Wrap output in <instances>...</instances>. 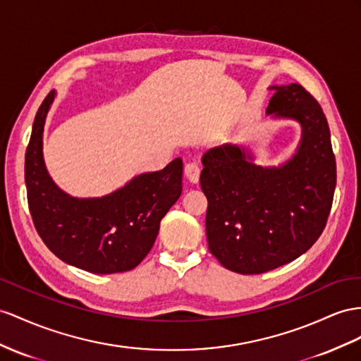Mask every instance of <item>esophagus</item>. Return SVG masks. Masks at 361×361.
I'll return each instance as SVG.
<instances>
[{"label":"esophagus","mask_w":361,"mask_h":361,"mask_svg":"<svg viewBox=\"0 0 361 361\" xmlns=\"http://www.w3.org/2000/svg\"><path fill=\"white\" fill-rule=\"evenodd\" d=\"M184 177L188 178L189 183L197 184L200 181V168L197 163H188L184 166Z\"/></svg>","instance_id":"1"}]
</instances>
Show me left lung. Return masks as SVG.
I'll list each match as a JSON object with an SVG mask.
<instances>
[{"mask_svg":"<svg viewBox=\"0 0 361 361\" xmlns=\"http://www.w3.org/2000/svg\"><path fill=\"white\" fill-rule=\"evenodd\" d=\"M265 114L300 126L290 159L256 163L252 147L223 145L202 155L209 250L227 270L259 274L307 253L325 228L336 190L326 117L299 84L273 85Z\"/></svg>","mask_w":361,"mask_h":361,"instance_id":"obj_1","label":"left lung"}]
</instances>
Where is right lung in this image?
<instances>
[{
  "mask_svg": "<svg viewBox=\"0 0 361 361\" xmlns=\"http://www.w3.org/2000/svg\"><path fill=\"white\" fill-rule=\"evenodd\" d=\"M56 99L36 113L25 151V188L36 230L61 261L94 274L133 270L152 248L160 221L181 195L183 160L143 172L102 197L79 198L53 181L44 160V126Z\"/></svg>",
  "mask_w": 361,
  "mask_h": 361,
  "instance_id": "1",
  "label": "right lung"
}]
</instances>
